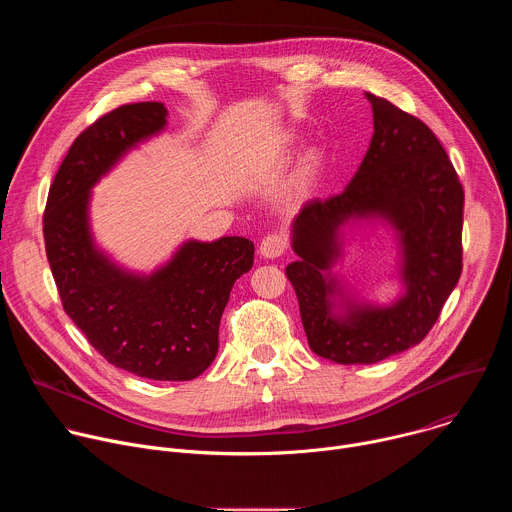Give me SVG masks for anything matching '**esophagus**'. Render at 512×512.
Wrapping results in <instances>:
<instances>
[{"label": "esophagus", "instance_id": "1", "mask_svg": "<svg viewBox=\"0 0 512 512\" xmlns=\"http://www.w3.org/2000/svg\"><path fill=\"white\" fill-rule=\"evenodd\" d=\"M285 251V239L281 235H267L259 245V253L265 259H277Z\"/></svg>", "mask_w": 512, "mask_h": 512}]
</instances>
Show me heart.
<instances>
[{
	"instance_id": "obj_1",
	"label": "heart",
	"mask_w": 512,
	"mask_h": 512,
	"mask_svg": "<svg viewBox=\"0 0 512 512\" xmlns=\"http://www.w3.org/2000/svg\"><path fill=\"white\" fill-rule=\"evenodd\" d=\"M318 168H320V160L316 156H312L304 168V176L300 180V186H298V192L304 196L316 182V176H318Z\"/></svg>"
}]
</instances>
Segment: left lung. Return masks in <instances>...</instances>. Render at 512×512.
I'll use <instances>...</instances> for the list:
<instances>
[{
    "label": "left lung",
    "instance_id": "1",
    "mask_svg": "<svg viewBox=\"0 0 512 512\" xmlns=\"http://www.w3.org/2000/svg\"><path fill=\"white\" fill-rule=\"evenodd\" d=\"M373 107V139L350 184L310 200L291 223L285 267L310 348L338 364H373L419 344L462 273L464 190L433 131L387 99ZM381 220L400 245L404 291L391 305L358 299L331 271L344 228Z\"/></svg>",
    "mask_w": 512,
    "mask_h": 512
}]
</instances>
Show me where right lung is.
Masks as SVG:
<instances>
[{
    "label": "right lung",
    "instance_id": "1",
    "mask_svg": "<svg viewBox=\"0 0 512 512\" xmlns=\"http://www.w3.org/2000/svg\"><path fill=\"white\" fill-rule=\"evenodd\" d=\"M166 123L164 103H133L85 129L50 186L44 243L64 312L105 360L141 379L192 381L218 352V324L235 281L253 267V243L190 239L139 273L97 247L89 216L95 184Z\"/></svg>",
    "mask_w": 512,
    "mask_h": 512
}]
</instances>
